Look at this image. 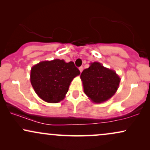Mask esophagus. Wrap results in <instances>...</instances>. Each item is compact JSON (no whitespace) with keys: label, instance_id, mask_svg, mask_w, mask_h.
Returning <instances> with one entry per match:
<instances>
[{"label":"esophagus","instance_id":"esophagus-1","mask_svg":"<svg viewBox=\"0 0 150 150\" xmlns=\"http://www.w3.org/2000/svg\"><path fill=\"white\" fill-rule=\"evenodd\" d=\"M79 70H80V73H82V70H83V68H82V66L80 67V68H79Z\"/></svg>","mask_w":150,"mask_h":150}]
</instances>
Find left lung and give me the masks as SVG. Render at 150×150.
<instances>
[{"mask_svg":"<svg viewBox=\"0 0 150 150\" xmlns=\"http://www.w3.org/2000/svg\"><path fill=\"white\" fill-rule=\"evenodd\" d=\"M84 92L95 104L111 99L118 90L120 77L115 70L106 68L99 62L89 63L80 75Z\"/></svg>","mask_w":150,"mask_h":150,"instance_id":"obj_1","label":"left lung"}]
</instances>
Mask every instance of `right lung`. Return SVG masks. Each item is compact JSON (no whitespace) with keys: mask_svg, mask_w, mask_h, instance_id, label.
<instances>
[{"mask_svg":"<svg viewBox=\"0 0 150 150\" xmlns=\"http://www.w3.org/2000/svg\"><path fill=\"white\" fill-rule=\"evenodd\" d=\"M80 74V70L72 61H44L32 67L30 82L38 97L53 104L65 99L70 83Z\"/></svg>","mask_w":150,"mask_h":150,"instance_id":"1","label":"right lung"}]
</instances>
